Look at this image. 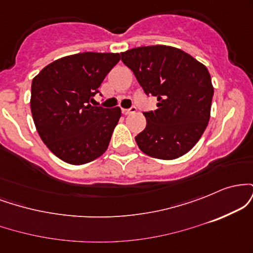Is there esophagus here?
Here are the masks:
<instances>
[{"label":"esophagus","instance_id":"1","mask_svg":"<svg viewBox=\"0 0 253 253\" xmlns=\"http://www.w3.org/2000/svg\"><path fill=\"white\" fill-rule=\"evenodd\" d=\"M121 112H123L124 115L132 114V113H135V107H130V108H123L121 109Z\"/></svg>","mask_w":253,"mask_h":253}]
</instances>
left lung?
I'll list each match as a JSON object with an SVG mask.
<instances>
[{"label":"left lung","mask_w":253,"mask_h":253,"mask_svg":"<svg viewBox=\"0 0 253 253\" xmlns=\"http://www.w3.org/2000/svg\"><path fill=\"white\" fill-rule=\"evenodd\" d=\"M157 109L144 112L146 127L135 136L139 149L153 158H178L200 140L211 117L214 89L203 64L179 48L141 46L121 53Z\"/></svg>","instance_id":"8db88e82"}]
</instances>
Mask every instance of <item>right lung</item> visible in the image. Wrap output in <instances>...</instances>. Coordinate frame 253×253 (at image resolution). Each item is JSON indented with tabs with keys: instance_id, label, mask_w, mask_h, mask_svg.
<instances>
[{
	"instance_id": "add662e5",
	"label": "right lung",
	"mask_w": 253,
	"mask_h": 253,
	"mask_svg": "<svg viewBox=\"0 0 253 253\" xmlns=\"http://www.w3.org/2000/svg\"><path fill=\"white\" fill-rule=\"evenodd\" d=\"M119 53L83 52L54 60L33 78L31 110L42 140L58 158L81 165L103 155L121 109L91 106Z\"/></svg>"
}]
</instances>
